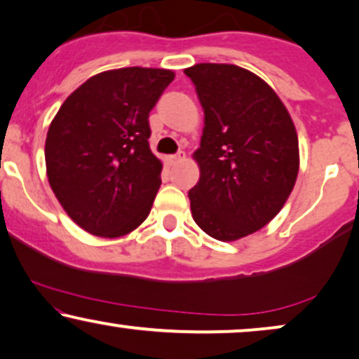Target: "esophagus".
I'll return each instance as SVG.
<instances>
[{
  "instance_id": "obj_1",
  "label": "esophagus",
  "mask_w": 359,
  "mask_h": 359,
  "mask_svg": "<svg viewBox=\"0 0 359 359\" xmlns=\"http://www.w3.org/2000/svg\"><path fill=\"white\" fill-rule=\"evenodd\" d=\"M185 159V152H177L174 156H169V162L170 164H179V162H182Z\"/></svg>"
}]
</instances>
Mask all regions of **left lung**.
Masks as SVG:
<instances>
[{"label":"left lung","mask_w":359,"mask_h":359,"mask_svg":"<svg viewBox=\"0 0 359 359\" xmlns=\"http://www.w3.org/2000/svg\"><path fill=\"white\" fill-rule=\"evenodd\" d=\"M205 114L190 189L195 223L218 241H236L266 226L292 192L299 174L294 121L261 76L233 64L184 70Z\"/></svg>","instance_id":"left-lung-1"}]
</instances>
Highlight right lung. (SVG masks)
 Listing matches in <instances>:
<instances>
[{
  "instance_id": "obj_1",
  "label": "right lung",
  "mask_w": 359,
  "mask_h": 359,
  "mask_svg": "<svg viewBox=\"0 0 359 359\" xmlns=\"http://www.w3.org/2000/svg\"><path fill=\"white\" fill-rule=\"evenodd\" d=\"M175 74L124 67L90 76L70 93L46 137L52 192L90 235L118 238L147 218L162 162L149 147V111Z\"/></svg>"
}]
</instances>
